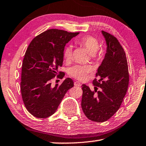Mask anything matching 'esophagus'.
<instances>
[{
    "label": "esophagus",
    "instance_id": "1",
    "mask_svg": "<svg viewBox=\"0 0 146 146\" xmlns=\"http://www.w3.org/2000/svg\"><path fill=\"white\" fill-rule=\"evenodd\" d=\"M74 86H81V83L79 82L75 81V82H74Z\"/></svg>",
    "mask_w": 146,
    "mask_h": 146
}]
</instances>
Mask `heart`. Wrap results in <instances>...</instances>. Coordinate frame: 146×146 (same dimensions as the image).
<instances>
[{
	"mask_svg": "<svg viewBox=\"0 0 146 146\" xmlns=\"http://www.w3.org/2000/svg\"><path fill=\"white\" fill-rule=\"evenodd\" d=\"M77 42L86 49L92 57L100 58L102 56V53L98 51L100 42L97 38L92 35H84L77 40ZM72 46H67L65 47L64 52H63V55L66 61H69L72 58ZM91 70H92V68L90 66L75 65L68 68L67 71L70 76L79 80L83 81L86 79Z\"/></svg>",
	"mask_w": 146,
	"mask_h": 146,
	"instance_id": "1",
	"label": "heart"
}]
</instances>
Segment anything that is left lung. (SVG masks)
I'll use <instances>...</instances> for the list:
<instances>
[{"instance_id": "8db88e82", "label": "left lung", "mask_w": 146, "mask_h": 146, "mask_svg": "<svg viewBox=\"0 0 146 146\" xmlns=\"http://www.w3.org/2000/svg\"><path fill=\"white\" fill-rule=\"evenodd\" d=\"M107 44L105 58L96 74L92 91L82 85L81 107L88 119L104 122L117 111L127 92L129 73L125 52L118 40L108 32L102 31ZM97 87L100 88L98 90Z\"/></svg>"}]
</instances>
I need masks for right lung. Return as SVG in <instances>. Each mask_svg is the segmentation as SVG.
Here are the masks:
<instances>
[{
  "mask_svg": "<svg viewBox=\"0 0 146 146\" xmlns=\"http://www.w3.org/2000/svg\"><path fill=\"white\" fill-rule=\"evenodd\" d=\"M79 32L49 29L34 37L25 54L21 68V93L30 114L38 118L53 114L67 91L74 86L70 78L61 85L51 86V81L64 75L58 71L64 61L65 44Z\"/></svg>",
  "mask_w": 146,
  "mask_h": 146,
  "instance_id": "1",
  "label": "right lung"
}]
</instances>
